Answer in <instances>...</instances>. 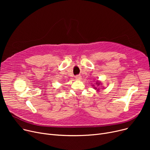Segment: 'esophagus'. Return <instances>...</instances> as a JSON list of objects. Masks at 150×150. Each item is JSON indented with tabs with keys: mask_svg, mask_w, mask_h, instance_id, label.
<instances>
[{
	"mask_svg": "<svg viewBox=\"0 0 150 150\" xmlns=\"http://www.w3.org/2000/svg\"><path fill=\"white\" fill-rule=\"evenodd\" d=\"M75 78L77 80H81V76L80 75H76V76H75Z\"/></svg>",
	"mask_w": 150,
	"mask_h": 150,
	"instance_id": "obj_1",
	"label": "esophagus"
}]
</instances>
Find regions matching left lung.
Wrapping results in <instances>:
<instances>
[{"label":"left lung","mask_w":150,"mask_h":150,"mask_svg":"<svg viewBox=\"0 0 150 150\" xmlns=\"http://www.w3.org/2000/svg\"><path fill=\"white\" fill-rule=\"evenodd\" d=\"M96 84H97V85L98 86H100V85L101 83H100V82H99L98 81H97V83H96ZM92 86H93V85H92ZM93 86H94V85H93ZM94 89H96L97 91H99V89H97V88H96V87H94Z\"/></svg>","instance_id":"1"}]
</instances>
